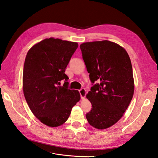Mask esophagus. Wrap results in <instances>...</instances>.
Segmentation results:
<instances>
[{
	"mask_svg": "<svg viewBox=\"0 0 158 158\" xmlns=\"http://www.w3.org/2000/svg\"><path fill=\"white\" fill-rule=\"evenodd\" d=\"M79 92V94L80 95V97L82 99H84L85 98V94H86V91H85V89L84 88H82L78 90Z\"/></svg>",
	"mask_w": 158,
	"mask_h": 158,
	"instance_id": "1",
	"label": "esophagus"
}]
</instances>
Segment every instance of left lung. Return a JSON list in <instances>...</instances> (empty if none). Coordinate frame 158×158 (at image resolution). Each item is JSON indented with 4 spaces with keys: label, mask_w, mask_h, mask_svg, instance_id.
<instances>
[{
    "label": "left lung",
    "mask_w": 158,
    "mask_h": 158,
    "mask_svg": "<svg viewBox=\"0 0 158 158\" xmlns=\"http://www.w3.org/2000/svg\"><path fill=\"white\" fill-rule=\"evenodd\" d=\"M80 47L93 85L86 95L92 108L85 117L95 128H109L122 117L132 99L130 57L122 47L107 40L84 43Z\"/></svg>",
    "instance_id": "1"
}]
</instances>
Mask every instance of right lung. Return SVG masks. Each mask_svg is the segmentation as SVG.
<instances>
[{"label": "right lung", "mask_w": 158, "mask_h": 158, "mask_svg": "<svg viewBox=\"0 0 158 158\" xmlns=\"http://www.w3.org/2000/svg\"><path fill=\"white\" fill-rule=\"evenodd\" d=\"M77 43L49 38L27 52L23 71V91L33 114L45 125L56 127L67 121L80 99L77 90L69 89L64 73ZM64 80L63 87L60 85Z\"/></svg>", "instance_id": "obj_1"}]
</instances>
